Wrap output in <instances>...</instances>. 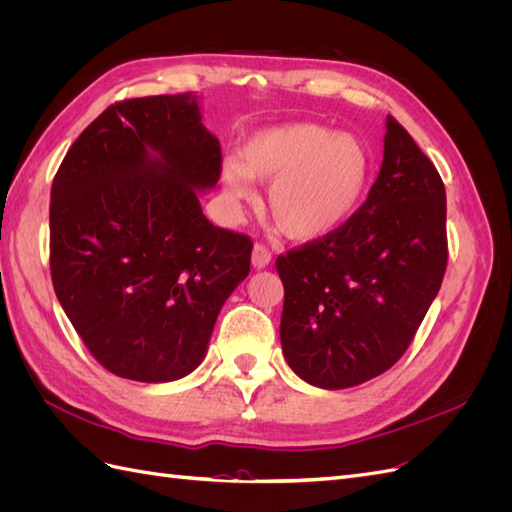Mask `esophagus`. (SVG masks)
<instances>
[{"instance_id":"obj_1","label":"esophagus","mask_w":512,"mask_h":512,"mask_svg":"<svg viewBox=\"0 0 512 512\" xmlns=\"http://www.w3.org/2000/svg\"><path fill=\"white\" fill-rule=\"evenodd\" d=\"M269 262H271L269 247L262 245V243H256L254 250H252V265H254V269H265V267H269Z\"/></svg>"}]
</instances>
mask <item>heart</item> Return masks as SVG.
<instances>
[{
    "label": "heart",
    "instance_id": "b5f03b06",
    "mask_svg": "<svg viewBox=\"0 0 512 512\" xmlns=\"http://www.w3.org/2000/svg\"><path fill=\"white\" fill-rule=\"evenodd\" d=\"M371 151L363 138L312 121L284 123L250 136L239 164L222 170L230 203L254 196L252 181L271 183L267 215L294 241H316L344 226L359 209L371 179Z\"/></svg>",
    "mask_w": 512,
    "mask_h": 512
}]
</instances>
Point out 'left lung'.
I'll return each instance as SVG.
<instances>
[{"mask_svg": "<svg viewBox=\"0 0 512 512\" xmlns=\"http://www.w3.org/2000/svg\"><path fill=\"white\" fill-rule=\"evenodd\" d=\"M446 260L444 183L389 115L384 160L361 209L331 235L275 262L290 369L329 391L384 374L421 327Z\"/></svg>", "mask_w": 512, "mask_h": 512, "instance_id": "left-lung-1", "label": "left lung"}]
</instances>
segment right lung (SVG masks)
<instances>
[{
	"instance_id": "obj_1",
	"label": "right lung",
	"mask_w": 512,
	"mask_h": 512,
	"mask_svg": "<svg viewBox=\"0 0 512 512\" xmlns=\"http://www.w3.org/2000/svg\"><path fill=\"white\" fill-rule=\"evenodd\" d=\"M220 170V141L192 91L108 106L61 162L49 213L53 288L111 374L173 382L203 363L252 256L250 239L213 226L200 207Z\"/></svg>"
}]
</instances>
